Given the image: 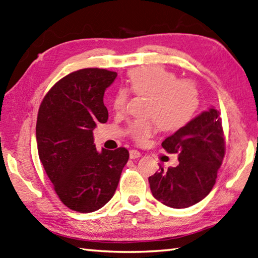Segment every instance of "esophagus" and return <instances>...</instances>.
<instances>
[{"mask_svg": "<svg viewBox=\"0 0 258 258\" xmlns=\"http://www.w3.org/2000/svg\"><path fill=\"white\" fill-rule=\"evenodd\" d=\"M141 156V153L139 152L138 150H131L130 151V158L131 159H138Z\"/></svg>", "mask_w": 258, "mask_h": 258, "instance_id": "1", "label": "esophagus"}]
</instances>
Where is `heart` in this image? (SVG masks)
Wrapping results in <instances>:
<instances>
[{
  "instance_id": "heart-1",
  "label": "heart",
  "mask_w": 258,
  "mask_h": 258,
  "mask_svg": "<svg viewBox=\"0 0 258 258\" xmlns=\"http://www.w3.org/2000/svg\"><path fill=\"white\" fill-rule=\"evenodd\" d=\"M127 89L150 100L146 116L150 120H134L126 132L134 141L143 143L158 130L175 132L188 125L198 109L199 93L194 82L178 79L174 73L158 66L134 69L128 75ZM128 102V91L116 92L112 107L116 114H123Z\"/></svg>"
}]
</instances>
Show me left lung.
Here are the masks:
<instances>
[{"instance_id": "left-lung-1", "label": "left lung", "mask_w": 258, "mask_h": 258, "mask_svg": "<svg viewBox=\"0 0 258 258\" xmlns=\"http://www.w3.org/2000/svg\"><path fill=\"white\" fill-rule=\"evenodd\" d=\"M168 153L179 154L175 168L163 169L149 178L156 200L171 208L198 204L213 189L225 155V135L219 110L210 108L162 142Z\"/></svg>"}]
</instances>
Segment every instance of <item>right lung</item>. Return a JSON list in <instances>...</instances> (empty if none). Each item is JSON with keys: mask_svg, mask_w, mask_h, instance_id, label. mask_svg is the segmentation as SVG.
I'll return each mask as SVG.
<instances>
[{"mask_svg": "<svg viewBox=\"0 0 258 258\" xmlns=\"http://www.w3.org/2000/svg\"><path fill=\"white\" fill-rule=\"evenodd\" d=\"M115 72L85 68L55 83L40 105L35 135L40 161L69 209L93 213L112 199L128 160L125 148L96 150L93 130L106 123L103 97Z\"/></svg>", "mask_w": 258, "mask_h": 258, "instance_id": "obj_1", "label": "right lung"}]
</instances>
